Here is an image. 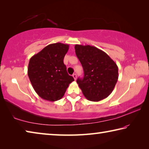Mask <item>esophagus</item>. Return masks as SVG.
Wrapping results in <instances>:
<instances>
[{
  "label": "esophagus",
  "mask_w": 149,
  "mask_h": 149,
  "mask_svg": "<svg viewBox=\"0 0 149 149\" xmlns=\"http://www.w3.org/2000/svg\"><path fill=\"white\" fill-rule=\"evenodd\" d=\"M72 76H73V77L74 78V79H75V80H76V79H77V75H76V74H74L72 75Z\"/></svg>",
  "instance_id": "obj_1"
}]
</instances>
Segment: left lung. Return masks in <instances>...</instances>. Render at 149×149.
I'll return each mask as SVG.
<instances>
[{"mask_svg": "<svg viewBox=\"0 0 149 149\" xmlns=\"http://www.w3.org/2000/svg\"><path fill=\"white\" fill-rule=\"evenodd\" d=\"M75 50L84 72V78L77 79L83 94L93 102L106 99L118 81V65L106 52L95 47L75 45Z\"/></svg>", "mask_w": 149, "mask_h": 149, "instance_id": "left-lung-1", "label": "left lung"}]
</instances>
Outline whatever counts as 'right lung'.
Listing matches in <instances>:
<instances>
[{
    "mask_svg": "<svg viewBox=\"0 0 149 149\" xmlns=\"http://www.w3.org/2000/svg\"><path fill=\"white\" fill-rule=\"evenodd\" d=\"M68 49L67 44H50L30 58L27 75L35 92L42 99L52 102L60 100L74 81L64 64Z\"/></svg>",
    "mask_w": 149,
    "mask_h": 149,
    "instance_id": "add662e5",
    "label": "right lung"
}]
</instances>
